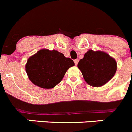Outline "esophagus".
<instances>
[{"mask_svg":"<svg viewBox=\"0 0 132 132\" xmlns=\"http://www.w3.org/2000/svg\"><path fill=\"white\" fill-rule=\"evenodd\" d=\"M78 62H79V60H78V59H76V60H74V63H75V64L76 65V66H77V65Z\"/></svg>","mask_w":132,"mask_h":132,"instance_id":"1","label":"esophagus"}]
</instances>
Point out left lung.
I'll list each match as a JSON object with an SVG mask.
<instances>
[{
	"instance_id": "1",
	"label": "left lung",
	"mask_w": 132,
	"mask_h": 132,
	"mask_svg": "<svg viewBox=\"0 0 132 132\" xmlns=\"http://www.w3.org/2000/svg\"><path fill=\"white\" fill-rule=\"evenodd\" d=\"M77 67L85 81L92 87H99L106 84L117 70L115 59L102 51L88 50L79 60Z\"/></svg>"
}]
</instances>
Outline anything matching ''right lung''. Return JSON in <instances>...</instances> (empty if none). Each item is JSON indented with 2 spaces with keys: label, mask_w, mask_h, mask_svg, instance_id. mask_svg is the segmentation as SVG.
<instances>
[{
  "label": "right lung",
  "mask_w": 132,
  "mask_h": 132,
  "mask_svg": "<svg viewBox=\"0 0 132 132\" xmlns=\"http://www.w3.org/2000/svg\"><path fill=\"white\" fill-rule=\"evenodd\" d=\"M74 65L72 59L56 50L42 49L29 58L25 70L33 84L50 89L59 84L67 70Z\"/></svg>",
  "instance_id": "right-lung-1"
}]
</instances>
